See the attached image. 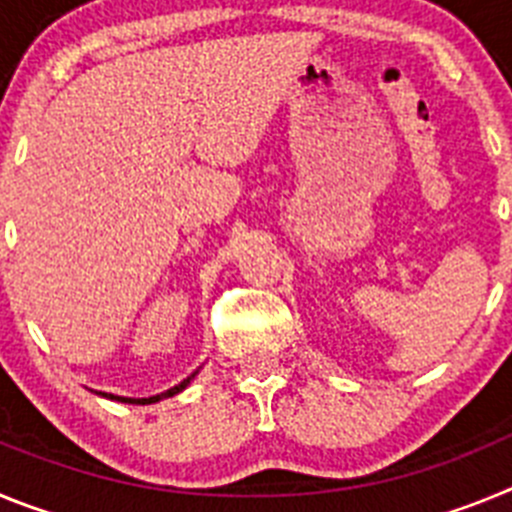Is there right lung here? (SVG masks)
Returning a JSON list of instances; mask_svg holds the SVG:
<instances>
[{"mask_svg":"<svg viewBox=\"0 0 512 512\" xmlns=\"http://www.w3.org/2000/svg\"><path fill=\"white\" fill-rule=\"evenodd\" d=\"M194 374H197V372H194ZM194 374H192V377L184 379V382L176 384V387H171V390L161 392V395H153V397H138V400H135V397H117V395H107V392H102V397H110V400H117V402H133V405H151V402L164 400V397H174V395H179V392H182L184 387H187V384L192 382Z\"/></svg>","mask_w":512,"mask_h":512,"instance_id":"add662e5","label":"right lung"}]
</instances>
